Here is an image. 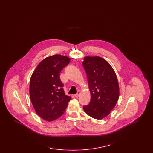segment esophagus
Instances as JSON below:
<instances>
[{
  "mask_svg": "<svg viewBox=\"0 0 153 153\" xmlns=\"http://www.w3.org/2000/svg\"><path fill=\"white\" fill-rule=\"evenodd\" d=\"M80 94H81V92H80V91H79L77 92V93L74 95V96H75L76 97H78L80 96Z\"/></svg>",
  "mask_w": 153,
  "mask_h": 153,
  "instance_id": "1",
  "label": "esophagus"
}]
</instances>
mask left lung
I'll return each mask as SVG.
<instances>
[{"instance_id": "obj_1", "label": "left lung", "mask_w": 153, "mask_h": 153, "mask_svg": "<svg viewBox=\"0 0 153 153\" xmlns=\"http://www.w3.org/2000/svg\"><path fill=\"white\" fill-rule=\"evenodd\" d=\"M82 65L87 77L91 99L83 107L85 112L94 119L108 116L119 97L117 75L109 63L100 57H85Z\"/></svg>"}]
</instances>
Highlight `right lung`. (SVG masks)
I'll return each mask as SVG.
<instances>
[{
	"label": "right lung",
	"instance_id": "obj_1",
	"mask_svg": "<svg viewBox=\"0 0 153 153\" xmlns=\"http://www.w3.org/2000/svg\"><path fill=\"white\" fill-rule=\"evenodd\" d=\"M71 59L56 54L45 58L36 66L30 82L31 102L37 115L51 122L62 116L71 99L65 95L59 73Z\"/></svg>",
	"mask_w": 153,
	"mask_h": 153
}]
</instances>
